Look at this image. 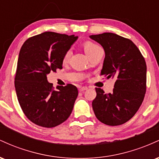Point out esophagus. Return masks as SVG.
Instances as JSON below:
<instances>
[{"mask_svg":"<svg viewBox=\"0 0 159 159\" xmlns=\"http://www.w3.org/2000/svg\"><path fill=\"white\" fill-rule=\"evenodd\" d=\"M87 90V87H80L79 88V91L80 92H84V91Z\"/></svg>","mask_w":159,"mask_h":159,"instance_id":"34e87169","label":"esophagus"}]
</instances>
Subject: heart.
<instances>
[{"label": "heart", "instance_id": "1", "mask_svg": "<svg viewBox=\"0 0 159 159\" xmlns=\"http://www.w3.org/2000/svg\"><path fill=\"white\" fill-rule=\"evenodd\" d=\"M83 48L85 53L87 54V55L90 57L91 55H93L95 52H97L98 49L100 48V47L98 46V45H96V43H93V42L85 41L84 43H83ZM70 55H71V50L70 49H68V50L65 52L64 55L63 57V61L64 62V63L65 62L68 61L69 57H70Z\"/></svg>", "mask_w": 159, "mask_h": 159}]
</instances>
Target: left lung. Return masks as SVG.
Here are the masks:
<instances>
[{
  "label": "left lung",
  "mask_w": 159,
  "mask_h": 159,
  "mask_svg": "<svg viewBox=\"0 0 159 159\" xmlns=\"http://www.w3.org/2000/svg\"><path fill=\"white\" fill-rule=\"evenodd\" d=\"M105 52L101 75L115 78L111 93L96 88L92 106L96 118L107 125H119L133 117L143 101L147 89V65L130 39L113 33L91 35Z\"/></svg>",
  "instance_id": "1"
}]
</instances>
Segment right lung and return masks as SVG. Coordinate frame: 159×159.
Listing matches in <instances>:
<instances>
[{
  "label": "right lung",
  "mask_w": 159,
  "mask_h": 159,
  "mask_svg": "<svg viewBox=\"0 0 159 159\" xmlns=\"http://www.w3.org/2000/svg\"><path fill=\"white\" fill-rule=\"evenodd\" d=\"M78 36L44 32L27 39L20 50L15 77L18 100L32 123L52 128L70 116L78 95L75 86H57L47 80L52 71L62 69L63 57Z\"/></svg>",
  "instance_id": "add662e5"
}]
</instances>
